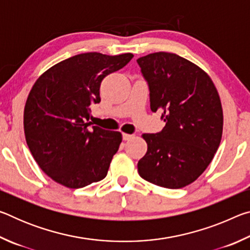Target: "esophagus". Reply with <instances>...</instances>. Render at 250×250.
<instances>
[{
	"label": "esophagus",
	"instance_id": "34e87169",
	"mask_svg": "<svg viewBox=\"0 0 250 250\" xmlns=\"http://www.w3.org/2000/svg\"><path fill=\"white\" fill-rule=\"evenodd\" d=\"M132 137H133L132 134H129V133H122V138H124V140H125V141L129 140V139H131Z\"/></svg>",
	"mask_w": 250,
	"mask_h": 250
}]
</instances>
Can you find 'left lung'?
<instances>
[{"mask_svg":"<svg viewBox=\"0 0 250 250\" xmlns=\"http://www.w3.org/2000/svg\"><path fill=\"white\" fill-rule=\"evenodd\" d=\"M149 83L150 107L162 111L166 126L143 133L147 150L138 162L142 179L166 188L196 181L213 160L223 134V108L208 74L176 54L159 52L138 59Z\"/></svg>","mask_w":250,"mask_h":250,"instance_id":"8db88e82","label":"left lung"}]
</instances>
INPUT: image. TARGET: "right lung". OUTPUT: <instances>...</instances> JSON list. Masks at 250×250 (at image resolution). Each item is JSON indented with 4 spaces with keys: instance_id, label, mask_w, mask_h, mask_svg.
<instances>
[{
    "instance_id": "add662e5",
    "label": "right lung",
    "mask_w": 250,
    "mask_h": 250,
    "mask_svg": "<svg viewBox=\"0 0 250 250\" xmlns=\"http://www.w3.org/2000/svg\"><path fill=\"white\" fill-rule=\"evenodd\" d=\"M132 57L79 54L50 67L33 84L24 108L25 139L34 160L55 182L80 188L107 175L122 134L90 128L89 107L100 101L105 76Z\"/></svg>"
}]
</instances>
